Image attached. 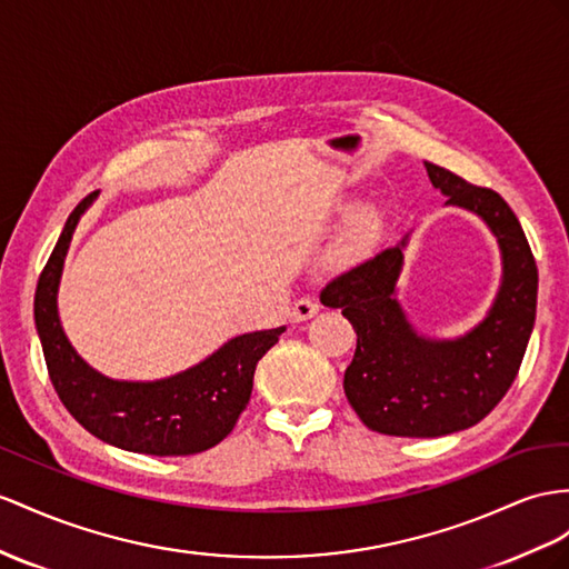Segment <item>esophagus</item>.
Here are the masks:
<instances>
[{
	"label": "esophagus",
	"instance_id": "obj_1",
	"mask_svg": "<svg viewBox=\"0 0 569 569\" xmlns=\"http://www.w3.org/2000/svg\"><path fill=\"white\" fill-rule=\"evenodd\" d=\"M317 312H319V302L317 300L300 298V300H296L293 310H290V319H293V322H305V319L315 317Z\"/></svg>",
	"mask_w": 569,
	"mask_h": 569
}]
</instances>
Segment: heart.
<instances>
[{
    "label": "heart",
    "mask_w": 569,
    "mask_h": 569,
    "mask_svg": "<svg viewBox=\"0 0 569 569\" xmlns=\"http://www.w3.org/2000/svg\"><path fill=\"white\" fill-rule=\"evenodd\" d=\"M375 230V216L370 211H360L356 216L353 221V228H351V240L353 242H366Z\"/></svg>",
    "instance_id": "obj_1"
}]
</instances>
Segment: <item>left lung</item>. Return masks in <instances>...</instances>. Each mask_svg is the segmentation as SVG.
<instances>
[{
  "label": "left lung",
  "instance_id": "left-lung-1",
  "mask_svg": "<svg viewBox=\"0 0 569 569\" xmlns=\"http://www.w3.org/2000/svg\"><path fill=\"white\" fill-rule=\"evenodd\" d=\"M430 182L483 218L502 252V286L488 317L459 339H428L409 325L397 300L406 238L322 290L327 308H341L358 346L343 391L370 430L397 437H440L483 420L512 387L536 322L538 269L527 236L507 201L488 187L426 160Z\"/></svg>",
  "mask_w": 569,
  "mask_h": 569
}]
</instances>
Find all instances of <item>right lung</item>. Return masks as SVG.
I'll return each mask as SVG.
<instances>
[{
  "label": "right lung",
  "instance_id": "obj_1",
  "mask_svg": "<svg viewBox=\"0 0 569 569\" xmlns=\"http://www.w3.org/2000/svg\"><path fill=\"white\" fill-rule=\"evenodd\" d=\"M91 201L93 194L69 213L36 288V329L52 387L67 411L98 440L139 455H199L236 428L252 395L257 362L279 341L283 327L230 339L199 366L168 380L120 382L96 372L71 348L57 315L64 257Z\"/></svg>",
  "mask_w": 569,
  "mask_h": 569
}]
</instances>
